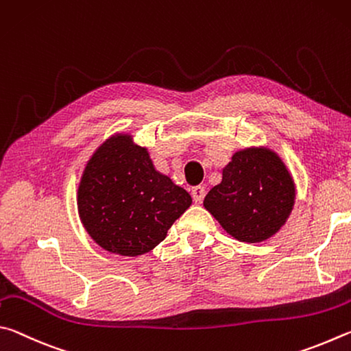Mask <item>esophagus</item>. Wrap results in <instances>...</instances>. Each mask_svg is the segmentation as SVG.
Returning a JSON list of instances; mask_svg holds the SVG:
<instances>
[{"mask_svg": "<svg viewBox=\"0 0 351 351\" xmlns=\"http://www.w3.org/2000/svg\"><path fill=\"white\" fill-rule=\"evenodd\" d=\"M191 194H193V199H194L195 204H202V200H204L206 191H205L204 186H194Z\"/></svg>", "mask_w": 351, "mask_h": 351, "instance_id": "obj_1", "label": "esophagus"}]
</instances>
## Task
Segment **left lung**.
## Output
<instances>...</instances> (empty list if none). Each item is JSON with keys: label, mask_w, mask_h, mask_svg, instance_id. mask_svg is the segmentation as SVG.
Wrapping results in <instances>:
<instances>
[{"label": "left lung", "mask_w": 351, "mask_h": 351, "mask_svg": "<svg viewBox=\"0 0 351 351\" xmlns=\"http://www.w3.org/2000/svg\"><path fill=\"white\" fill-rule=\"evenodd\" d=\"M296 186L285 163L268 147H245L231 157L222 182L204 206L237 241L259 243L273 237L290 217Z\"/></svg>", "instance_id": "left-lung-1"}]
</instances>
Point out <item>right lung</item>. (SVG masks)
Here are the masks:
<instances>
[{"label":"right lung","instance_id":"obj_1","mask_svg":"<svg viewBox=\"0 0 351 351\" xmlns=\"http://www.w3.org/2000/svg\"><path fill=\"white\" fill-rule=\"evenodd\" d=\"M193 204L185 189L154 168L132 135L115 134L92 154L78 185L82 223L109 253L141 256L156 248Z\"/></svg>","mask_w":351,"mask_h":351}]
</instances>
